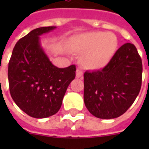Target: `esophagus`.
Instances as JSON below:
<instances>
[{
	"mask_svg": "<svg viewBox=\"0 0 149 149\" xmlns=\"http://www.w3.org/2000/svg\"><path fill=\"white\" fill-rule=\"evenodd\" d=\"M76 77H77V78H83V72H82V70L80 68H78L77 69Z\"/></svg>",
	"mask_w": 149,
	"mask_h": 149,
	"instance_id": "1",
	"label": "esophagus"
}]
</instances>
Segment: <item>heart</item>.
I'll return each mask as SVG.
<instances>
[{
	"label": "heart",
	"instance_id": "obj_1",
	"mask_svg": "<svg viewBox=\"0 0 149 149\" xmlns=\"http://www.w3.org/2000/svg\"><path fill=\"white\" fill-rule=\"evenodd\" d=\"M76 51L82 53L81 64L86 69L104 68L116 53L118 40L115 34L89 32L76 36L72 40Z\"/></svg>",
	"mask_w": 149,
	"mask_h": 149
}]
</instances>
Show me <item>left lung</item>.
I'll use <instances>...</instances> for the list:
<instances>
[{
  "label": "left lung",
  "mask_w": 149,
  "mask_h": 149,
  "mask_svg": "<svg viewBox=\"0 0 149 149\" xmlns=\"http://www.w3.org/2000/svg\"><path fill=\"white\" fill-rule=\"evenodd\" d=\"M142 61L133 44L126 43L101 70L84 74V104L100 119L119 117L129 109L140 93Z\"/></svg>",
  "instance_id": "left-lung-1"
}]
</instances>
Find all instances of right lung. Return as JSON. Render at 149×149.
I'll use <instances>...</instances> for the list:
<instances>
[{
  "label": "right lung",
  "instance_id": "obj_1",
  "mask_svg": "<svg viewBox=\"0 0 149 149\" xmlns=\"http://www.w3.org/2000/svg\"><path fill=\"white\" fill-rule=\"evenodd\" d=\"M55 26L35 29L18 40L8 63L10 94L16 104L34 118L58 112L67 88L76 77V66L56 67L42 49L40 36Z\"/></svg>",
  "mask_w": 149,
  "mask_h": 149
}]
</instances>
